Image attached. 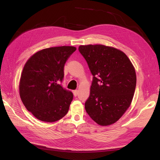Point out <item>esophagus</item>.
<instances>
[{
  "mask_svg": "<svg viewBox=\"0 0 160 160\" xmlns=\"http://www.w3.org/2000/svg\"><path fill=\"white\" fill-rule=\"evenodd\" d=\"M72 93H73V95L75 97H77V95H78V91L77 90H74L73 91H72Z\"/></svg>",
  "mask_w": 160,
  "mask_h": 160,
  "instance_id": "34e87169",
  "label": "esophagus"
}]
</instances>
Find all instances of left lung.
I'll list each match as a JSON object with an SVG mask.
<instances>
[{"mask_svg": "<svg viewBox=\"0 0 160 160\" xmlns=\"http://www.w3.org/2000/svg\"><path fill=\"white\" fill-rule=\"evenodd\" d=\"M79 51L93 75L87 113L99 125L113 124L132 103L136 87L134 67L124 52L113 47L81 45Z\"/></svg>", "mask_w": 160, "mask_h": 160, "instance_id": "8db88e82", "label": "left lung"}]
</instances>
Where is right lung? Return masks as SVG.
Here are the masks:
<instances>
[{
	"label": "right lung",
	"instance_id": "add662e5",
	"mask_svg": "<svg viewBox=\"0 0 160 160\" xmlns=\"http://www.w3.org/2000/svg\"><path fill=\"white\" fill-rule=\"evenodd\" d=\"M76 49L71 46L47 48L34 54L24 67L19 85L21 99L27 109L42 122H56L68 112L73 95L60 83L65 62Z\"/></svg>",
	"mask_w": 160,
	"mask_h": 160
}]
</instances>
